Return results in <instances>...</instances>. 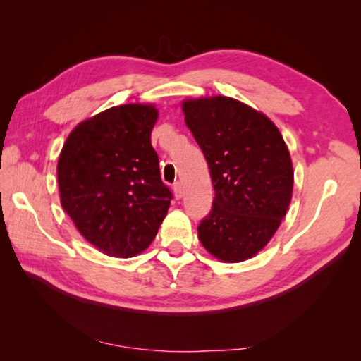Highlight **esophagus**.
Instances as JSON below:
<instances>
[{
    "instance_id": "34e87169",
    "label": "esophagus",
    "mask_w": 361,
    "mask_h": 361,
    "mask_svg": "<svg viewBox=\"0 0 361 361\" xmlns=\"http://www.w3.org/2000/svg\"><path fill=\"white\" fill-rule=\"evenodd\" d=\"M173 194H175V198H181L183 197V185L180 181L173 183Z\"/></svg>"
}]
</instances>
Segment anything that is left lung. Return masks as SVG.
Listing matches in <instances>:
<instances>
[{"instance_id":"1","label":"left lung","mask_w":361,"mask_h":361,"mask_svg":"<svg viewBox=\"0 0 361 361\" xmlns=\"http://www.w3.org/2000/svg\"><path fill=\"white\" fill-rule=\"evenodd\" d=\"M183 113L216 192L198 239L224 262L251 259L279 228L293 192L283 137L265 114L231 97L188 99Z\"/></svg>"}]
</instances>
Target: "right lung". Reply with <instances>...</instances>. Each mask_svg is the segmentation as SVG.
<instances>
[{"label":"right lung","instance_id":"right-lung-1","mask_svg":"<svg viewBox=\"0 0 361 361\" xmlns=\"http://www.w3.org/2000/svg\"><path fill=\"white\" fill-rule=\"evenodd\" d=\"M157 118L153 105L111 106L80 122L60 152V203L79 233L113 257L147 248L171 206L150 142Z\"/></svg>","mask_w":361,"mask_h":361}]
</instances>
